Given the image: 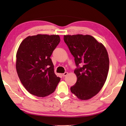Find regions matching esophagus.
Here are the masks:
<instances>
[{"label":"esophagus","mask_w":126,"mask_h":126,"mask_svg":"<svg viewBox=\"0 0 126 126\" xmlns=\"http://www.w3.org/2000/svg\"><path fill=\"white\" fill-rule=\"evenodd\" d=\"M68 73H67V72H65V73L62 74V76L64 77V76H67V75H68Z\"/></svg>","instance_id":"esophagus-1"}]
</instances>
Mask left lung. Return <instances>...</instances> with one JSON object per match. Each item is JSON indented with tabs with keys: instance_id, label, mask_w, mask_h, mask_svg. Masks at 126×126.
<instances>
[{
	"instance_id": "left-lung-1",
	"label": "left lung",
	"mask_w": 126,
	"mask_h": 126,
	"mask_svg": "<svg viewBox=\"0 0 126 126\" xmlns=\"http://www.w3.org/2000/svg\"><path fill=\"white\" fill-rule=\"evenodd\" d=\"M64 41L78 67L74 71L77 81L70 88L71 92L80 100H89L97 94L106 82L109 66L107 51L90 35H64Z\"/></svg>"
}]
</instances>
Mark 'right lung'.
Returning <instances> with one entry per match:
<instances>
[{"label": "right lung", "mask_w": 126, "mask_h": 126, "mask_svg": "<svg viewBox=\"0 0 126 126\" xmlns=\"http://www.w3.org/2000/svg\"><path fill=\"white\" fill-rule=\"evenodd\" d=\"M60 41L56 34H38L27 37L20 43L16 53V70L31 94L43 97L55 90L61 79L55 74L50 56Z\"/></svg>", "instance_id": "1"}]
</instances>
